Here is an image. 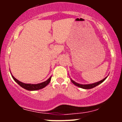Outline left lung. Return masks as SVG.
Here are the masks:
<instances>
[{"label": "left lung", "mask_w": 122, "mask_h": 122, "mask_svg": "<svg viewBox=\"0 0 122 122\" xmlns=\"http://www.w3.org/2000/svg\"><path fill=\"white\" fill-rule=\"evenodd\" d=\"M107 77H105V78H104V79L102 80H100V81L96 82V83H92V84H79V83H76V82H75L74 81L72 80L71 79V78H70V79H71V82H72V83H73L74 84L76 85V86H77V87H80V88H83V89H91V88H94V87H96L97 86H98V85L100 84L101 83H103V82L106 79Z\"/></svg>", "instance_id": "1"}]
</instances>
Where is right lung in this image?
Returning a JSON list of instances; mask_svg holds the SVG:
<instances>
[{
    "instance_id": "obj_1",
    "label": "right lung",
    "mask_w": 122,
    "mask_h": 122,
    "mask_svg": "<svg viewBox=\"0 0 122 122\" xmlns=\"http://www.w3.org/2000/svg\"><path fill=\"white\" fill-rule=\"evenodd\" d=\"M11 75H12V78H13V79L16 82V83H18L20 87H22V88L29 91L38 90H40V89H42V88H44V87H46V86L50 83V81H51V77H52V76H51V77H50L47 80L45 81H44L42 82V83H38V84H26V83H23L22 82L20 81H19L18 80H17L16 78H15V77L12 76V74Z\"/></svg>"
}]
</instances>
